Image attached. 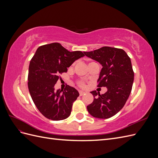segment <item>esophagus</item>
<instances>
[{"instance_id":"obj_1","label":"esophagus","mask_w":158,"mask_h":158,"mask_svg":"<svg viewBox=\"0 0 158 158\" xmlns=\"http://www.w3.org/2000/svg\"><path fill=\"white\" fill-rule=\"evenodd\" d=\"M84 94H85V92H83V91H81V90L79 91V94H80V96H82V95H83Z\"/></svg>"}]
</instances>
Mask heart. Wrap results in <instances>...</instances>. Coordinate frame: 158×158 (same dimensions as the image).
Masks as SVG:
<instances>
[{"instance_id":"obj_1","label":"heart","mask_w":158,"mask_h":158,"mask_svg":"<svg viewBox=\"0 0 158 158\" xmlns=\"http://www.w3.org/2000/svg\"><path fill=\"white\" fill-rule=\"evenodd\" d=\"M76 84H78V85H79L80 87H82V88H83V87H84L85 86V82H84V81H81V80H78V81H77V82H76Z\"/></svg>"}]
</instances>
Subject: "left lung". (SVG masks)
<instances>
[{"mask_svg":"<svg viewBox=\"0 0 158 158\" xmlns=\"http://www.w3.org/2000/svg\"><path fill=\"white\" fill-rule=\"evenodd\" d=\"M84 52L102 64L97 87L107 88L102 95L95 90L91 92L94 101L87 109L94 117L109 118L124 107L131 94L134 81L131 59L124 50L111 47Z\"/></svg>","mask_w":158,"mask_h":158,"instance_id":"obj_1","label":"left lung"}]
</instances>
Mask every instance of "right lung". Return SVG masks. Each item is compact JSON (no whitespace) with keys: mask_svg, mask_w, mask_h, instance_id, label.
Instances as JSON below:
<instances>
[{"mask_svg":"<svg viewBox=\"0 0 158 158\" xmlns=\"http://www.w3.org/2000/svg\"><path fill=\"white\" fill-rule=\"evenodd\" d=\"M84 56L82 51L70 52L59 43L40 46L30 61L28 89L40 112L52 121L69 117L73 103L79 96L74 88L66 85L64 90L54 86L74 62Z\"/></svg>","mask_w":158,"mask_h":158,"instance_id":"add662e5","label":"right lung"}]
</instances>
